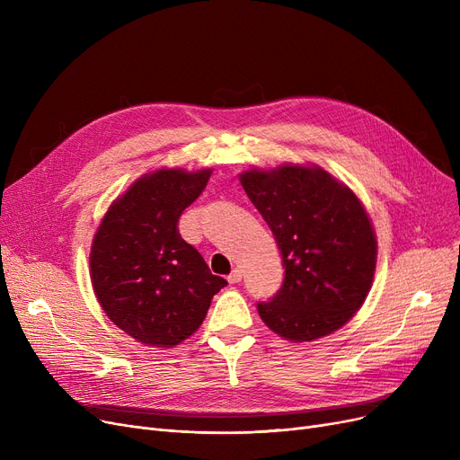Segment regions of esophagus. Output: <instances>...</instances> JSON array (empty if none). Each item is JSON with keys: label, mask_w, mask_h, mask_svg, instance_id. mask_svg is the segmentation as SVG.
Segmentation results:
<instances>
[{"label": "esophagus", "mask_w": 460, "mask_h": 460, "mask_svg": "<svg viewBox=\"0 0 460 460\" xmlns=\"http://www.w3.org/2000/svg\"><path fill=\"white\" fill-rule=\"evenodd\" d=\"M240 279H243V270L240 269H234L229 276H227V281L231 283V285H234V283H238Z\"/></svg>", "instance_id": "esophagus-1"}]
</instances>
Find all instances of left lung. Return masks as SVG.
<instances>
[{
    "label": "left lung",
    "instance_id": "obj_1",
    "mask_svg": "<svg viewBox=\"0 0 460 460\" xmlns=\"http://www.w3.org/2000/svg\"><path fill=\"white\" fill-rule=\"evenodd\" d=\"M272 229L285 279L262 323L304 343L345 326L366 302L376 269V234L356 193L319 165L252 167L238 175Z\"/></svg>",
    "mask_w": 460,
    "mask_h": 460
}]
</instances>
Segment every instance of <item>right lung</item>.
I'll list each match as a JSON object with an SVG mask.
<instances>
[{
    "label": "right lung",
    "instance_id": "1",
    "mask_svg": "<svg viewBox=\"0 0 460 460\" xmlns=\"http://www.w3.org/2000/svg\"><path fill=\"white\" fill-rule=\"evenodd\" d=\"M212 169L162 167L119 196L96 229L89 274L108 319L147 347L172 349L196 332L227 281L214 276L177 224Z\"/></svg>",
    "mask_w": 460,
    "mask_h": 460
}]
</instances>
